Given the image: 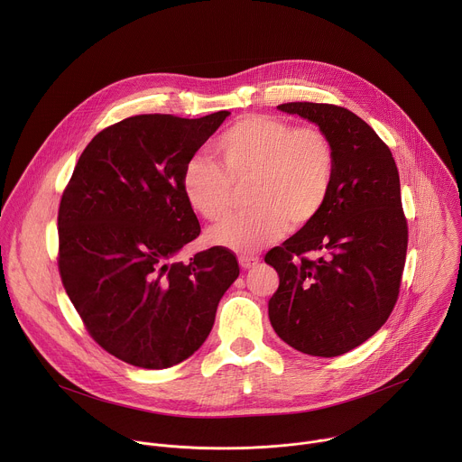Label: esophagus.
I'll return each instance as SVG.
<instances>
[{
	"label": "esophagus",
	"instance_id": "34e87169",
	"mask_svg": "<svg viewBox=\"0 0 462 462\" xmlns=\"http://www.w3.org/2000/svg\"><path fill=\"white\" fill-rule=\"evenodd\" d=\"M259 263V257L257 255H241L239 257V265L243 267V269H254L255 265Z\"/></svg>",
	"mask_w": 462,
	"mask_h": 462
}]
</instances>
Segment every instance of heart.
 Here are the masks:
<instances>
[{"instance_id":"1","label":"heart","mask_w":462,"mask_h":462,"mask_svg":"<svg viewBox=\"0 0 462 462\" xmlns=\"http://www.w3.org/2000/svg\"><path fill=\"white\" fill-rule=\"evenodd\" d=\"M216 162L193 157L180 173L188 207L207 221H223L236 188L249 184L246 214L210 232V241L248 254L282 237L289 223L310 225L325 208L337 173L335 144L318 125H294L269 115H246L214 143Z\"/></svg>"}]
</instances>
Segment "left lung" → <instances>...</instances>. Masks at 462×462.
<instances>
[{"mask_svg":"<svg viewBox=\"0 0 462 462\" xmlns=\"http://www.w3.org/2000/svg\"><path fill=\"white\" fill-rule=\"evenodd\" d=\"M278 107L331 137L337 173L321 214L265 255L280 276L269 318L291 347L331 358L371 338L399 300L408 250L399 170L353 111L314 102Z\"/></svg>","mask_w":462,"mask_h":462,"instance_id":"left-lung-1","label":"left lung"}]
</instances>
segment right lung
I'll return each instance as SVG.
<instances>
[{
  "label": "right lung",
  "mask_w": 462,
  "mask_h": 462,
  "mask_svg": "<svg viewBox=\"0 0 462 462\" xmlns=\"http://www.w3.org/2000/svg\"><path fill=\"white\" fill-rule=\"evenodd\" d=\"M150 113L102 129L82 152L58 208V271L89 337L118 360L171 367L203 346L239 276L232 250L188 263L201 234L180 188L184 164L228 116Z\"/></svg>",
  "instance_id": "right-lung-1"
}]
</instances>
